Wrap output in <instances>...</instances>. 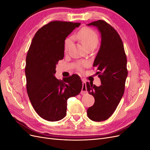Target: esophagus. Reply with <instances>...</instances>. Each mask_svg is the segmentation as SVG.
Returning a JSON list of instances; mask_svg holds the SVG:
<instances>
[{"mask_svg":"<svg viewBox=\"0 0 150 150\" xmlns=\"http://www.w3.org/2000/svg\"><path fill=\"white\" fill-rule=\"evenodd\" d=\"M81 93L82 95H85L86 94H88L87 88H86V81L84 79L83 80V88H82V90H81Z\"/></svg>","mask_w":150,"mask_h":150,"instance_id":"esophagus-1","label":"esophagus"}]
</instances>
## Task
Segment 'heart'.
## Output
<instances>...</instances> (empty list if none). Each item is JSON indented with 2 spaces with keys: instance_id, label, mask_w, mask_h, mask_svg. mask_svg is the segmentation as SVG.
<instances>
[{
  "instance_id": "obj_1",
  "label": "heart",
  "mask_w": 150,
  "mask_h": 150,
  "mask_svg": "<svg viewBox=\"0 0 150 150\" xmlns=\"http://www.w3.org/2000/svg\"><path fill=\"white\" fill-rule=\"evenodd\" d=\"M74 39L78 40L83 46L87 49H94L96 48L99 42V38L98 34L93 29L88 27H84L81 29L78 33L73 35ZM71 43V39L67 38L64 40V51L67 52ZM88 65V62L86 61L78 62L77 64V67L79 70L82 69L83 66Z\"/></svg>"
}]
</instances>
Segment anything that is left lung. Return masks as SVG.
<instances>
[{
  "label": "left lung",
  "mask_w": 150,
  "mask_h": 150,
  "mask_svg": "<svg viewBox=\"0 0 150 150\" xmlns=\"http://www.w3.org/2000/svg\"><path fill=\"white\" fill-rule=\"evenodd\" d=\"M87 25L96 27L101 35V46L93 63L101 85L86 83L88 91L95 100L88 109V116L99 122L113 114L123 96L128 76L127 59L120 36L111 25L103 20Z\"/></svg>",
  "instance_id": "obj_1"
}]
</instances>
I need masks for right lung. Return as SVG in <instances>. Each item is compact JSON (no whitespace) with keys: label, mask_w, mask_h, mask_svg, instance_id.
I'll list each match as a JSON object with an SVG mask.
<instances>
[{"label":"right lung","mask_w":150,"mask_h":150,"mask_svg":"<svg viewBox=\"0 0 150 150\" xmlns=\"http://www.w3.org/2000/svg\"><path fill=\"white\" fill-rule=\"evenodd\" d=\"M80 24L59 21L49 22L35 33L27 54V92L35 112L47 121L64 118L67 99L79 94L82 89L78 75L62 81L54 76L58 61L64 57L66 38Z\"/></svg>","instance_id":"obj_1"}]
</instances>
